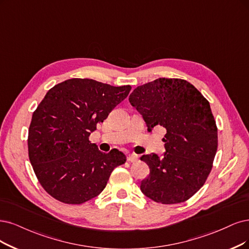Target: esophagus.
<instances>
[{"label":"esophagus","mask_w":249,"mask_h":249,"mask_svg":"<svg viewBox=\"0 0 249 249\" xmlns=\"http://www.w3.org/2000/svg\"><path fill=\"white\" fill-rule=\"evenodd\" d=\"M137 159H139V156L135 154H129L127 156V161L128 162H135Z\"/></svg>","instance_id":"34e87169"}]
</instances>
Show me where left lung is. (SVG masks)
<instances>
[{"instance_id":"8db88e82","label":"left lung","mask_w":249,"mask_h":249,"mask_svg":"<svg viewBox=\"0 0 249 249\" xmlns=\"http://www.w3.org/2000/svg\"><path fill=\"white\" fill-rule=\"evenodd\" d=\"M129 103L149 131L166 130L162 157L155 153L141 157L150 168L142 192L162 204L188 200L204 185L217 150V128L207 99L186 80L159 78L136 87Z\"/></svg>"}]
</instances>
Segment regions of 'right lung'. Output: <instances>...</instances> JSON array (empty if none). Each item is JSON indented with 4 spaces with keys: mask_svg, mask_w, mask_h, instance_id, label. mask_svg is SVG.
<instances>
[{
    "mask_svg": "<svg viewBox=\"0 0 249 249\" xmlns=\"http://www.w3.org/2000/svg\"><path fill=\"white\" fill-rule=\"evenodd\" d=\"M130 90V85L70 79L46 93L33 114L27 145L36 176L53 198L67 204L93 199L112 171L126 162L117 149L100 152L89 135Z\"/></svg>",
    "mask_w": 249,
    "mask_h": 249,
    "instance_id": "add662e5",
    "label": "right lung"
}]
</instances>
